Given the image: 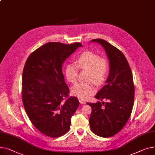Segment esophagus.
Returning <instances> with one entry per match:
<instances>
[{
    "label": "esophagus",
    "instance_id": "obj_1",
    "mask_svg": "<svg viewBox=\"0 0 155 155\" xmlns=\"http://www.w3.org/2000/svg\"><path fill=\"white\" fill-rule=\"evenodd\" d=\"M79 102L81 104H82V105H85V104H86V101H85V100H84L80 99V100H79Z\"/></svg>",
    "mask_w": 155,
    "mask_h": 155
}]
</instances>
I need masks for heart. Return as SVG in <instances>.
Wrapping results in <instances>:
<instances>
[{"instance_id": "b5f03b06", "label": "heart", "mask_w": 155, "mask_h": 155, "mask_svg": "<svg viewBox=\"0 0 155 155\" xmlns=\"http://www.w3.org/2000/svg\"><path fill=\"white\" fill-rule=\"evenodd\" d=\"M77 62L78 67L74 64H68L65 67V77L70 83L74 84L77 81L78 67L88 70L87 80H91L97 85L104 83L109 71V63L106 58L100 57L91 51H85L77 58ZM91 81L77 84L72 87L71 93L81 99L88 98L96 90Z\"/></svg>"}]
</instances>
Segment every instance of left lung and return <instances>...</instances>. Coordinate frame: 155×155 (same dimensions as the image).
Returning a JSON list of instances; mask_svg holds the SVG:
<instances>
[{
    "label": "left lung",
    "mask_w": 155,
    "mask_h": 155,
    "mask_svg": "<svg viewBox=\"0 0 155 155\" xmlns=\"http://www.w3.org/2000/svg\"><path fill=\"white\" fill-rule=\"evenodd\" d=\"M90 42L104 47L109 61V74L95 98L102 101L87 103L91 107L89 118L91 131L101 137L115 135L125 125L132 111L135 88L131 71L125 55L107 41L98 38Z\"/></svg>",
    "instance_id": "obj_1"
}]
</instances>
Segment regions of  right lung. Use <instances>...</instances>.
I'll use <instances>...</instances> for the list:
<instances>
[{"label":"right lung","mask_w":155,"mask_h":155,"mask_svg":"<svg viewBox=\"0 0 155 155\" xmlns=\"http://www.w3.org/2000/svg\"><path fill=\"white\" fill-rule=\"evenodd\" d=\"M80 47V43L48 42L30 54L24 68L22 97L25 110L33 125L51 138L68 132L71 118L79 106L77 97L64 100L69 89L62 66Z\"/></svg>","instance_id":"1"}]
</instances>
